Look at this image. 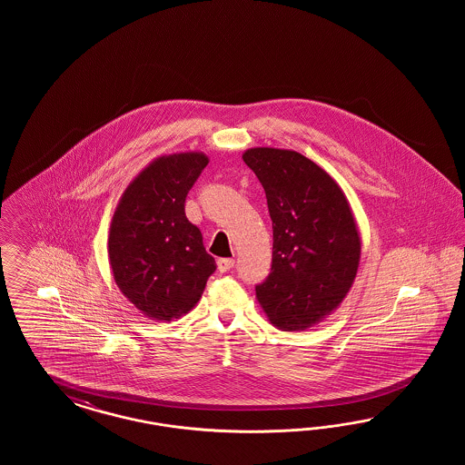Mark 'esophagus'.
<instances>
[{
	"label": "esophagus",
	"mask_w": 465,
	"mask_h": 465,
	"mask_svg": "<svg viewBox=\"0 0 465 465\" xmlns=\"http://www.w3.org/2000/svg\"><path fill=\"white\" fill-rule=\"evenodd\" d=\"M233 264H235V261H233V259H220V261L216 262V266H218V271H220V272H226V271H230V269L233 268Z\"/></svg>",
	"instance_id": "1"
}]
</instances>
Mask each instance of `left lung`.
<instances>
[{
    "label": "left lung",
    "mask_w": 465,
    "mask_h": 465,
    "mask_svg": "<svg viewBox=\"0 0 465 465\" xmlns=\"http://www.w3.org/2000/svg\"><path fill=\"white\" fill-rule=\"evenodd\" d=\"M262 183L272 222V266L255 296L269 322L305 331L350 293L361 239L339 183L307 156L271 146L243 152Z\"/></svg>",
    "instance_id": "1"
}]
</instances>
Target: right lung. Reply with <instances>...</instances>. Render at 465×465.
<instances>
[{"label": "right lung", "mask_w": 465, "mask_h": 465, "mask_svg": "<svg viewBox=\"0 0 465 465\" xmlns=\"http://www.w3.org/2000/svg\"><path fill=\"white\" fill-rule=\"evenodd\" d=\"M208 162L203 152L158 156L127 183L115 206L107 240L114 282L152 321L189 313L216 269L183 212Z\"/></svg>", "instance_id": "add662e5"}]
</instances>
